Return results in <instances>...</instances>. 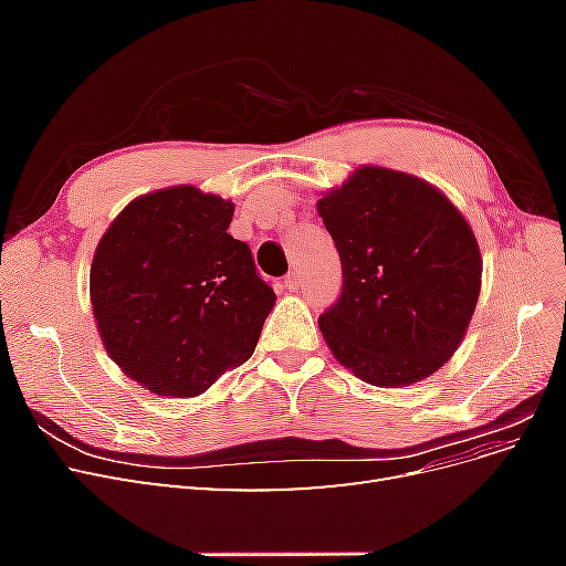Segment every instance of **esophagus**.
I'll return each instance as SVG.
<instances>
[{
	"label": "esophagus",
	"instance_id": "1",
	"mask_svg": "<svg viewBox=\"0 0 566 566\" xmlns=\"http://www.w3.org/2000/svg\"><path fill=\"white\" fill-rule=\"evenodd\" d=\"M300 285H302V273L297 269H293L285 276V287L290 290V293H295V290H300Z\"/></svg>",
	"mask_w": 566,
	"mask_h": 566
}]
</instances>
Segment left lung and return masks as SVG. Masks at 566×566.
Wrapping results in <instances>:
<instances>
[{
	"label": "left lung",
	"instance_id": "8db88e82",
	"mask_svg": "<svg viewBox=\"0 0 566 566\" xmlns=\"http://www.w3.org/2000/svg\"><path fill=\"white\" fill-rule=\"evenodd\" d=\"M342 293L318 318L337 361L368 385L430 378L460 347L482 290L470 224L439 188L361 167L318 200Z\"/></svg>",
	"mask_w": 566,
	"mask_h": 566
}]
</instances>
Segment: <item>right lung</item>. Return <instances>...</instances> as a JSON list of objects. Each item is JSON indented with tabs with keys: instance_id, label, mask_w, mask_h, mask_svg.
<instances>
[{
	"instance_id": "obj_1",
	"label": "right lung",
	"mask_w": 566,
	"mask_h": 566,
	"mask_svg": "<svg viewBox=\"0 0 566 566\" xmlns=\"http://www.w3.org/2000/svg\"><path fill=\"white\" fill-rule=\"evenodd\" d=\"M233 202L172 186L132 200L94 252L101 339L132 380L198 397L252 356L276 295L229 231Z\"/></svg>"
}]
</instances>
